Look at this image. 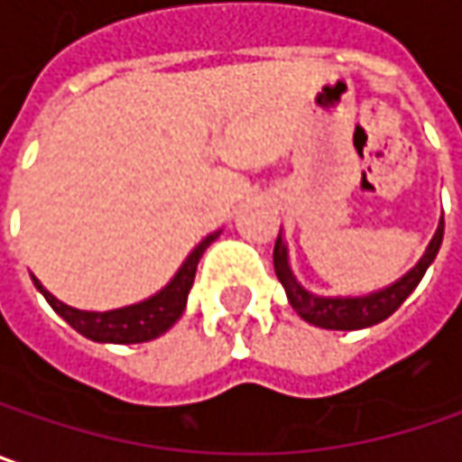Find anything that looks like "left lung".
Segmentation results:
<instances>
[{
    "label": "left lung",
    "mask_w": 462,
    "mask_h": 462,
    "mask_svg": "<svg viewBox=\"0 0 462 462\" xmlns=\"http://www.w3.org/2000/svg\"><path fill=\"white\" fill-rule=\"evenodd\" d=\"M442 237H445V217L439 219L434 237L429 240L416 266L408 269L400 280H394L393 285L366 292V295H316L311 290H306L290 269V254H287L282 230H280L277 245H274V272H277V280L285 287L290 306L303 321L321 327V329H339V332L366 329V327L384 321L387 316H393L402 306V300L419 287L426 269L434 263V258L439 254Z\"/></svg>",
    "instance_id": "left-lung-1"
}]
</instances>
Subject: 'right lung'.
Here are the masks:
<instances>
[{"label":"right lung","instance_id":"1","mask_svg":"<svg viewBox=\"0 0 462 462\" xmlns=\"http://www.w3.org/2000/svg\"><path fill=\"white\" fill-rule=\"evenodd\" d=\"M219 232L206 235L204 240L188 254L182 261V266L175 272V277L162 287L159 292H153L146 300H138L133 306L123 309H112V311H80L72 309L68 303H62L60 298H54L46 287L31 274L36 290L46 298V303L60 313L75 332H80L83 337L94 339V342H112V345H135V342H149L164 335L170 327H175V321L185 311L188 303V292L196 280V269L199 261L204 256V251L219 237Z\"/></svg>","mask_w":462,"mask_h":462}]
</instances>
